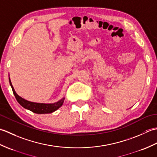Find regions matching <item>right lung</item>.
Returning <instances> with one entry per match:
<instances>
[{
	"label": "right lung",
	"instance_id": "1",
	"mask_svg": "<svg viewBox=\"0 0 157 157\" xmlns=\"http://www.w3.org/2000/svg\"><path fill=\"white\" fill-rule=\"evenodd\" d=\"M9 79V84L11 86L13 92L15 96L17 101L20 105H21L23 108L29 110V111H32L33 113H37V114H47V113H51L59 109L63 105V102H64V97L54 103H39L28 101L17 94L12 85L10 78Z\"/></svg>",
	"mask_w": 157,
	"mask_h": 157
}]
</instances>
